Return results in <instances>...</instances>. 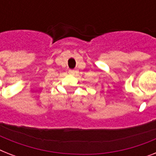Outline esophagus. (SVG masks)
<instances>
[{
	"mask_svg": "<svg viewBox=\"0 0 156 156\" xmlns=\"http://www.w3.org/2000/svg\"><path fill=\"white\" fill-rule=\"evenodd\" d=\"M69 74H74V70H72V69H71V70L69 71Z\"/></svg>",
	"mask_w": 156,
	"mask_h": 156,
	"instance_id": "34e87169",
	"label": "esophagus"
}]
</instances>
